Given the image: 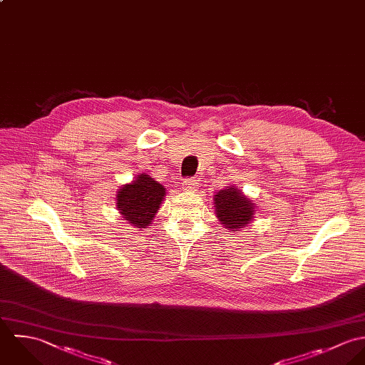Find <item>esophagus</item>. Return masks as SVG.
Segmentation results:
<instances>
[{
  "mask_svg": "<svg viewBox=\"0 0 365 365\" xmlns=\"http://www.w3.org/2000/svg\"><path fill=\"white\" fill-rule=\"evenodd\" d=\"M182 189L185 192H196L197 180H195V179H185L183 183H182Z\"/></svg>",
  "mask_w": 365,
  "mask_h": 365,
  "instance_id": "obj_1",
  "label": "esophagus"
}]
</instances>
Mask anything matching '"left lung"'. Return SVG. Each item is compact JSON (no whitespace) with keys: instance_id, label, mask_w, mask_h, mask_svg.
Returning a JSON list of instances; mask_svg holds the SVG:
<instances>
[{"instance_id":"8db88e82","label":"left lung","mask_w":365,"mask_h":365,"mask_svg":"<svg viewBox=\"0 0 365 365\" xmlns=\"http://www.w3.org/2000/svg\"><path fill=\"white\" fill-rule=\"evenodd\" d=\"M213 207L220 224L232 232L248 227L255 215V205L252 200L232 185L215 195Z\"/></svg>"}]
</instances>
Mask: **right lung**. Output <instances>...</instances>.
Here are the masks:
<instances>
[{"instance_id":"add662e5","label":"right lung","mask_w":365,"mask_h":365,"mask_svg":"<svg viewBox=\"0 0 365 365\" xmlns=\"http://www.w3.org/2000/svg\"><path fill=\"white\" fill-rule=\"evenodd\" d=\"M166 189L148 173L123 185L115 195V206L121 217L134 228H148L162 206Z\"/></svg>"}]
</instances>
